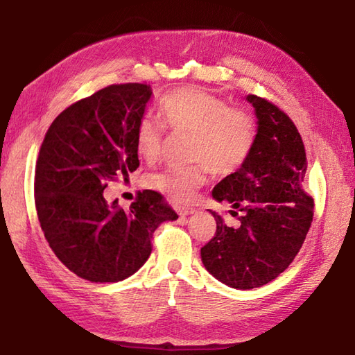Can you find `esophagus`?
<instances>
[{
    "label": "esophagus",
    "mask_w": 355,
    "mask_h": 355,
    "mask_svg": "<svg viewBox=\"0 0 355 355\" xmlns=\"http://www.w3.org/2000/svg\"><path fill=\"white\" fill-rule=\"evenodd\" d=\"M193 212H195V210H193V209H189V207H187V209H186V207H178V215L183 216V218L187 216V215H192Z\"/></svg>",
    "instance_id": "esophagus-1"
}]
</instances>
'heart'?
Returning a JSON list of instances; mask_svg holds the SVG:
<instances>
[{"label":"heart","instance_id":"heart-1","mask_svg":"<svg viewBox=\"0 0 355 355\" xmlns=\"http://www.w3.org/2000/svg\"><path fill=\"white\" fill-rule=\"evenodd\" d=\"M158 112L173 130L191 132L189 154L193 164L168 168L148 178L149 184L187 201L205 184L207 169L229 173L244 164L254 139V120L244 110L232 108L221 97L200 87H182L162 97ZM162 128L143 117L135 130V146L141 157L153 160L160 153Z\"/></svg>","mask_w":355,"mask_h":355}]
</instances>
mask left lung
I'll return each instance as SVG.
<instances>
[{
	"label": "left lung",
	"mask_w": 355,
	"mask_h": 355,
	"mask_svg": "<svg viewBox=\"0 0 355 355\" xmlns=\"http://www.w3.org/2000/svg\"><path fill=\"white\" fill-rule=\"evenodd\" d=\"M258 130L250 155L218 183L212 197L229 202L235 225L214 210L215 236L201 248V261L218 281L250 290L273 281L288 268L311 227L314 200L304 191L306 155L291 119L254 94Z\"/></svg>",
	"instance_id": "left-lung-1"
}]
</instances>
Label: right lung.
<instances>
[{
	"mask_svg": "<svg viewBox=\"0 0 355 355\" xmlns=\"http://www.w3.org/2000/svg\"><path fill=\"white\" fill-rule=\"evenodd\" d=\"M150 85L102 88L64 110L40 149L35 173L37 220L64 266L89 282H119L149 258L155 229L178 215L157 192H139L125 210L103 198L110 182L139 168L135 130Z\"/></svg>",
	"mask_w": 355,
	"mask_h": 355,
	"instance_id": "right-lung-1",
	"label": "right lung"
}]
</instances>
